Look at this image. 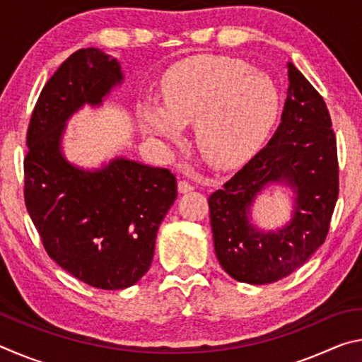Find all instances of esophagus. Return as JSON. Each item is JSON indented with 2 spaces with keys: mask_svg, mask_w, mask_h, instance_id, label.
Returning <instances> with one entry per match:
<instances>
[{
  "mask_svg": "<svg viewBox=\"0 0 362 362\" xmlns=\"http://www.w3.org/2000/svg\"><path fill=\"white\" fill-rule=\"evenodd\" d=\"M192 189H194L192 183L187 180H179V192L180 193H188V192H192Z\"/></svg>",
  "mask_w": 362,
  "mask_h": 362,
  "instance_id": "1",
  "label": "esophagus"
}]
</instances>
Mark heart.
Segmentation results:
<instances>
[{
	"mask_svg": "<svg viewBox=\"0 0 362 362\" xmlns=\"http://www.w3.org/2000/svg\"><path fill=\"white\" fill-rule=\"evenodd\" d=\"M161 94L163 102H140L142 132L174 148L185 140V124L194 122L201 155L216 166H233L254 153L279 112L272 79L231 57H193L173 66Z\"/></svg>",
	"mask_w": 362,
	"mask_h": 362,
	"instance_id": "heart-1",
	"label": "heart"
}]
</instances>
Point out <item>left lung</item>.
I'll use <instances>...</instances> for the list:
<instances>
[{"label":"left lung","instance_id":"left-lung-1","mask_svg":"<svg viewBox=\"0 0 362 362\" xmlns=\"http://www.w3.org/2000/svg\"><path fill=\"white\" fill-rule=\"evenodd\" d=\"M287 76L274 136L209 196L216 255L240 283L269 284L302 267L326 240L339 196L337 142L326 102L291 62ZM272 185L293 188V217L283 229L265 232L253 225L252 207L256 194Z\"/></svg>","mask_w":362,"mask_h":362}]
</instances>
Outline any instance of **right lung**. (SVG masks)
Wrapping results in <instances>:
<instances>
[{"instance_id": "right-lung-1", "label": "right lung", "mask_w": 362, "mask_h": 362, "mask_svg": "<svg viewBox=\"0 0 362 362\" xmlns=\"http://www.w3.org/2000/svg\"><path fill=\"white\" fill-rule=\"evenodd\" d=\"M124 75L100 49H79L41 90L28 124L25 204L49 257L97 289H126L148 272L159 225L177 198L169 169L116 156L97 169L64 155L65 126L100 107Z\"/></svg>"}]
</instances>
